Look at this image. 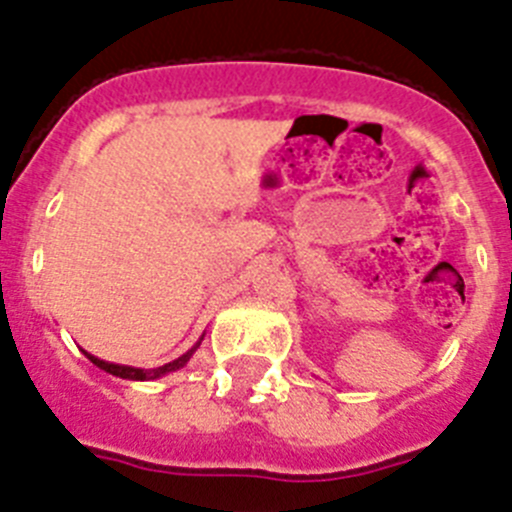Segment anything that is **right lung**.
I'll return each mask as SVG.
<instances>
[{
  "mask_svg": "<svg viewBox=\"0 0 512 512\" xmlns=\"http://www.w3.org/2000/svg\"><path fill=\"white\" fill-rule=\"evenodd\" d=\"M196 347H199V344H196ZM196 347L188 349L186 354H181V357L173 359V362H168V365L155 367V370H137V367L112 365V362H104V359H99V357H91L89 352H86V357H89L96 367H101V370H107L109 375L124 377V380H155V377H163V375H168V372H173V370H181V367L186 365L188 359H191V354L196 352Z\"/></svg>",
  "mask_w": 512,
  "mask_h": 512,
  "instance_id": "right-lung-1",
  "label": "right lung"
}]
</instances>
